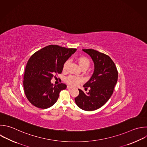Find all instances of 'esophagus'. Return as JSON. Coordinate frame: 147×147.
I'll list each match as a JSON object with an SVG mask.
<instances>
[{
  "mask_svg": "<svg viewBox=\"0 0 147 147\" xmlns=\"http://www.w3.org/2000/svg\"><path fill=\"white\" fill-rule=\"evenodd\" d=\"M67 88H72V87L71 86H67Z\"/></svg>",
  "mask_w": 147,
  "mask_h": 147,
  "instance_id": "obj_1",
  "label": "esophagus"
}]
</instances>
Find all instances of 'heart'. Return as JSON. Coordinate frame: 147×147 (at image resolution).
Returning <instances> with one entry per match:
<instances>
[{
  "label": "heart",
  "mask_w": 147,
  "mask_h": 147,
  "mask_svg": "<svg viewBox=\"0 0 147 147\" xmlns=\"http://www.w3.org/2000/svg\"><path fill=\"white\" fill-rule=\"evenodd\" d=\"M77 61L79 64V67H80V68L82 69H87L88 68L89 65H90V60H89L88 58H87V57H85V56L79 57L77 59ZM69 64V60H67L64 63V64L63 65V70L64 72H65L67 71ZM65 80H66V82L69 85L76 86L77 84H78L80 82H81L82 81V79L80 77L71 75V76H69L68 77H67L66 78Z\"/></svg>",
  "instance_id": "b5f03b06"
}]
</instances>
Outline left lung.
<instances>
[{"label": "left lung", "mask_w": 147, "mask_h": 147, "mask_svg": "<svg viewBox=\"0 0 147 147\" xmlns=\"http://www.w3.org/2000/svg\"><path fill=\"white\" fill-rule=\"evenodd\" d=\"M83 51L90 56L95 68L91 78L83 86L85 90L90 88L88 92L86 94L79 89V94L75 100L81 109L93 111L103 106L112 95L118 80V71L109 56L91 49Z\"/></svg>", "instance_id": "8db88e82"}]
</instances>
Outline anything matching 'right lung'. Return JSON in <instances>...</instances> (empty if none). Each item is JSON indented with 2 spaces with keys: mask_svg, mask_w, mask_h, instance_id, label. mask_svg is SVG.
Instances as JSON below:
<instances>
[{
  "mask_svg": "<svg viewBox=\"0 0 147 147\" xmlns=\"http://www.w3.org/2000/svg\"><path fill=\"white\" fill-rule=\"evenodd\" d=\"M76 51L50 45L34 53L29 59L24 75V88L28 100L35 107L47 109L57 100L60 92L67 88L60 83L53 86L51 80L61 74L64 63Z\"/></svg>",
  "mask_w": 147,
  "mask_h": 147,
  "instance_id": "1",
  "label": "right lung"
}]
</instances>
